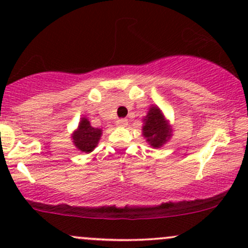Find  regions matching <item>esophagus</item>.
<instances>
[{
	"label": "esophagus",
	"mask_w": 248,
	"mask_h": 248,
	"mask_svg": "<svg viewBox=\"0 0 248 248\" xmlns=\"http://www.w3.org/2000/svg\"><path fill=\"white\" fill-rule=\"evenodd\" d=\"M115 124H116V126H119V127H126L128 124V120L127 119H118Z\"/></svg>",
	"instance_id": "34e87169"
}]
</instances>
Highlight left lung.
<instances>
[{
    "instance_id": "1",
    "label": "left lung",
    "mask_w": 248,
    "mask_h": 248,
    "mask_svg": "<svg viewBox=\"0 0 248 248\" xmlns=\"http://www.w3.org/2000/svg\"><path fill=\"white\" fill-rule=\"evenodd\" d=\"M171 127L157 106H150L147 116L143 118L142 134L153 148H160L171 138Z\"/></svg>"
}]
</instances>
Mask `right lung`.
<instances>
[{
	"label": "right lung",
	"instance_id": "obj_1",
	"mask_svg": "<svg viewBox=\"0 0 248 248\" xmlns=\"http://www.w3.org/2000/svg\"><path fill=\"white\" fill-rule=\"evenodd\" d=\"M102 130L100 128L91 126L90 121L86 118H81L79 126L72 134V140L77 149L82 153H91L94 150L101 138Z\"/></svg>",
	"mask_w": 248,
	"mask_h": 248
}]
</instances>
